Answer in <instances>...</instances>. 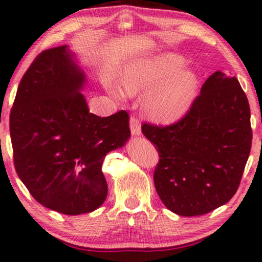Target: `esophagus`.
I'll list each match as a JSON object with an SVG mask.
<instances>
[{
  "instance_id": "obj_1",
  "label": "esophagus",
  "mask_w": 262,
  "mask_h": 262,
  "mask_svg": "<svg viewBox=\"0 0 262 262\" xmlns=\"http://www.w3.org/2000/svg\"><path fill=\"white\" fill-rule=\"evenodd\" d=\"M130 128H131L132 135H140V132H142V128H140V122H139V119L137 118V117L131 116Z\"/></svg>"
}]
</instances>
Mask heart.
<instances>
[{"label":"heart","mask_w":262,"mask_h":262,"mask_svg":"<svg viewBox=\"0 0 262 262\" xmlns=\"http://www.w3.org/2000/svg\"><path fill=\"white\" fill-rule=\"evenodd\" d=\"M184 58L161 54L138 59L125 68L122 82L128 96L146 93L144 111L157 123H172L189 111L199 92L200 79L195 71L182 70ZM123 98L119 90H113Z\"/></svg>","instance_id":"heart-1"}]
</instances>
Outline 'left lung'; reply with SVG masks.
I'll return each mask as SVG.
<instances>
[{"instance_id": "left-lung-1", "label": "left lung", "mask_w": 262, "mask_h": 262, "mask_svg": "<svg viewBox=\"0 0 262 262\" xmlns=\"http://www.w3.org/2000/svg\"><path fill=\"white\" fill-rule=\"evenodd\" d=\"M142 131L158 151L155 187L172 213L207 214L235 195L252 146L251 110L236 78L215 72L178 122L143 123Z\"/></svg>"}]
</instances>
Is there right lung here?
Listing matches in <instances>:
<instances>
[{"label":"right lung","mask_w":262,"mask_h":262,"mask_svg":"<svg viewBox=\"0 0 262 262\" xmlns=\"http://www.w3.org/2000/svg\"><path fill=\"white\" fill-rule=\"evenodd\" d=\"M84 82L67 46L46 49L22 77L9 117L18 177L40 204L66 215L104 203L105 156L131 135L124 110L110 117L90 112Z\"/></svg>","instance_id":"add662e5"}]
</instances>
